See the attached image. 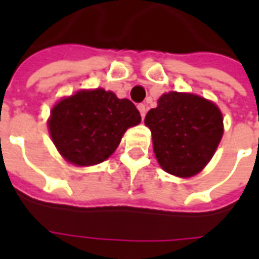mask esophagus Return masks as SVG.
<instances>
[{
	"instance_id": "1",
	"label": "esophagus",
	"mask_w": 259,
	"mask_h": 259,
	"mask_svg": "<svg viewBox=\"0 0 259 259\" xmlns=\"http://www.w3.org/2000/svg\"><path fill=\"white\" fill-rule=\"evenodd\" d=\"M137 108H139V111H140L141 118L144 119V116H146V112H147V107L144 105V104H139V105H137Z\"/></svg>"
}]
</instances>
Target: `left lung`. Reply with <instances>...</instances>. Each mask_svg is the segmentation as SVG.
Returning a JSON list of instances; mask_svg holds the SVG:
<instances>
[{
  "label": "left lung",
  "instance_id": "obj_1",
  "mask_svg": "<svg viewBox=\"0 0 259 259\" xmlns=\"http://www.w3.org/2000/svg\"><path fill=\"white\" fill-rule=\"evenodd\" d=\"M152 135L158 162L179 178L198 174L209 162L223 135V119L213 102L170 91L144 119Z\"/></svg>",
  "mask_w": 259,
  "mask_h": 259
}]
</instances>
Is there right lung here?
Listing matches in <instances>:
<instances>
[{
    "label": "right lung",
    "instance_id": "right-lung-1",
    "mask_svg": "<svg viewBox=\"0 0 259 259\" xmlns=\"http://www.w3.org/2000/svg\"><path fill=\"white\" fill-rule=\"evenodd\" d=\"M135 104L112 91H77L53 108L48 120L54 144L69 162L89 166L105 161L126 130L140 123Z\"/></svg>",
    "mask_w": 259,
    "mask_h": 259
}]
</instances>
